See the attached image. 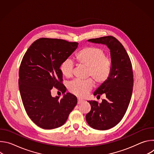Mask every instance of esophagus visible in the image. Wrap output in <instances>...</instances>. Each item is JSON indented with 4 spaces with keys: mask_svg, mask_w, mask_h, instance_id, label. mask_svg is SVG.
Masks as SVG:
<instances>
[{
    "mask_svg": "<svg viewBox=\"0 0 154 154\" xmlns=\"http://www.w3.org/2000/svg\"><path fill=\"white\" fill-rule=\"evenodd\" d=\"M83 102V100H82V99H77V103H78V104H80V103H82Z\"/></svg>",
    "mask_w": 154,
    "mask_h": 154,
    "instance_id": "obj_1",
    "label": "esophagus"
}]
</instances>
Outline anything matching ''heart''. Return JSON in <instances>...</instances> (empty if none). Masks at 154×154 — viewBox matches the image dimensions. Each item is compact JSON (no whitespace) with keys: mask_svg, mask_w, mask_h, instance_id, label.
<instances>
[{"mask_svg":"<svg viewBox=\"0 0 154 154\" xmlns=\"http://www.w3.org/2000/svg\"><path fill=\"white\" fill-rule=\"evenodd\" d=\"M75 59L79 65L88 68L86 77L91 78L97 85L106 83L112 73V61L102 48L93 46L85 47L75 54ZM74 64L69 60H64L60 64V70L62 75L70 78L73 74ZM93 86L91 79L84 81L74 80L68 84L69 91L79 97H84Z\"/></svg>","mask_w":154,"mask_h":154,"instance_id":"heart-1","label":"heart"}]
</instances>
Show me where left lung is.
Listing matches in <instances>:
<instances>
[{"label": "left lung", "mask_w": 154, "mask_h": 154, "mask_svg": "<svg viewBox=\"0 0 154 154\" xmlns=\"http://www.w3.org/2000/svg\"><path fill=\"white\" fill-rule=\"evenodd\" d=\"M88 41L103 44L110 50L112 73L106 83L100 85L94 95L106 98L100 103L90 100L91 111L86 120L94 129L105 130L117 125L124 117L128 106L134 86L132 66L128 55L122 44L114 36L93 38Z\"/></svg>", "instance_id": "1"}]
</instances>
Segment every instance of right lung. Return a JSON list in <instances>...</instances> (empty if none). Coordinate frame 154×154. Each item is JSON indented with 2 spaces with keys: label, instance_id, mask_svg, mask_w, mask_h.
I'll use <instances>...</instances> for the list:
<instances>
[{
  "label": "right lung",
  "instance_id": "add662e5",
  "mask_svg": "<svg viewBox=\"0 0 154 154\" xmlns=\"http://www.w3.org/2000/svg\"><path fill=\"white\" fill-rule=\"evenodd\" d=\"M79 43L41 38L27 49L19 71V88L27 114L38 127L53 129L63 125L76 105V96L67 93L61 99L51 96L54 87L63 94L61 63L77 49Z\"/></svg>",
  "mask_w": 154,
  "mask_h": 154
}]
</instances>
